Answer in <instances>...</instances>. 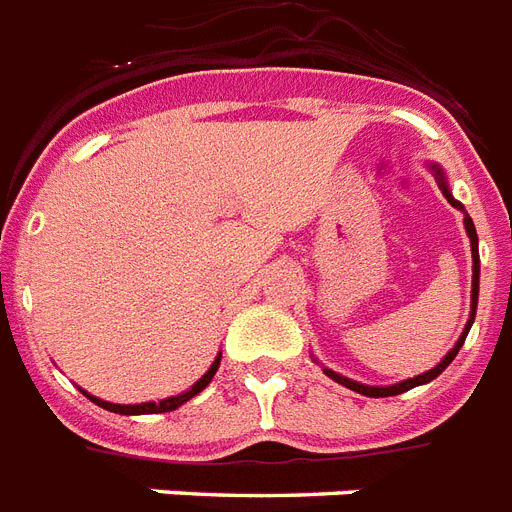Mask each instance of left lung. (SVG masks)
Listing matches in <instances>:
<instances>
[{"mask_svg":"<svg viewBox=\"0 0 512 512\" xmlns=\"http://www.w3.org/2000/svg\"><path fill=\"white\" fill-rule=\"evenodd\" d=\"M431 171H433V177H436V182H439L441 192H444V198L449 200V206H455L457 211H463V214H465V232H468V237H470V253H473V288H470V320H468V325H465L463 335L457 338L455 349L449 351L447 357L441 359L439 365L433 367V370L423 372V375H415V378H407V380H402V383H394V386H365V383H357V380L343 378V375H338V372L327 370V367H325V375H327V378H333L335 383H341V386L351 388V391H357V394L372 396V399H380V396L404 394V391H410V388L423 386V383H431L433 378H439L441 372H444V370H447V367H449V362H452V359L457 357V351L463 349L465 338H468L470 325H473V320H476V304H478V235H476V227H473V219H470V216H468V211H465L463 203H460V200L452 198V190H449L447 177H444V171H441V166H436V163H433Z\"/></svg>","mask_w":512,"mask_h":512,"instance_id":"8db88e82","label":"left lung"}]
</instances>
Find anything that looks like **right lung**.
<instances>
[{
    "label": "right lung",
    "mask_w": 512,
    "mask_h": 512,
    "mask_svg": "<svg viewBox=\"0 0 512 512\" xmlns=\"http://www.w3.org/2000/svg\"><path fill=\"white\" fill-rule=\"evenodd\" d=\"M219 362H222V354L214 359V365L208 367L206 375L198 380V383H192L190 388H187L185 394H177V396H169V399H161V402H142V404H113V402H102V399H97V396L92 394H84L92 399L97 407H102V410H108V412H116V415H158V412H171V410H177V407H182L185 402H190L192 396H198L203 388L211 383V378L216 375V370H219Z\"/></svg>",
    "instance_id": "1"
}]
</instances>
